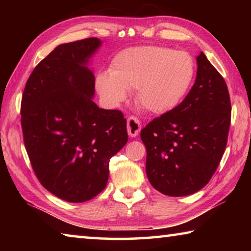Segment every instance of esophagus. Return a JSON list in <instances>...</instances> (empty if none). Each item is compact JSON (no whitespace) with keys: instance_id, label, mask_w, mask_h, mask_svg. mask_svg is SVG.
Masks as SVG:
<instances>
[{"instance_id":"esophagus-1","label":"esophagus","mask_w":251,"mask_h":251,"mask_svg":"<svg viewBox=\"0 0 251 251\" xmlns=\"http://www.w3.org/2000/svg\"><path fill=\"white\" fill-rule=\"evenodd\" d=\"M141 122L137 117L135 116H129L127 118V131H128V135L130 137H136L141 131Z\"/></svg>"}]
</instances>
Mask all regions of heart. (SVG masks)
<instances>
[{"label": "heart", "instance_id": "heart-1", "mask_svg": "<svg viewBox=\"0 0 251 251\" xmlns=\"http://www.w3.org/2000/svg\"><path fill=\"white\" fill-rule=\"evenodd\" d=\"M196 73L192 55L164 46H139L118 53L109 73L96 77V88L116 105L137 90L139 105L152 114L173 110L184 100Z\"/></svg>", "mask_w": 251, "mask_h": 251}]
</instances>
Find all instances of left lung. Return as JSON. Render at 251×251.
<instances>
[{"label": "left lung", "mask_w": 251, "mask_h": 251, "mask_svg": "<svg viewBox=\"0 0 251 251\" xmlns=\"http://www.w3.org/2000/svg\"><path fill=\"white\" fill-rule=\"evenodd\" d=\"M185 100L141 131L148 180L161 194L180 197L209 182L226 150L231 118L227 84L202 52Z\"/></svg>", "instance_id": "1"}]
</instances>
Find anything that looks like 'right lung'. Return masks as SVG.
<instances>
[{"label":"right lung","mask_w":251,"mask_h":251,"mask_svg":"<svg viewBox=\"0 0 251 251\" xmlns=\"http://www.w3.org/2000/svg\"><path fill=\"white\" fill-rule=\"evenodd\" d=\"M100 45L90 37L55 48L29 75L21 103L33 171L45 189L70 202L105 188L109 160L128 141L124 114L92 100L95 76L86 64Z\"/></svg>","instance_id":"obj_1"}]
</instances>
